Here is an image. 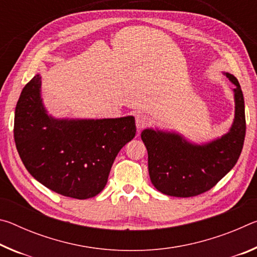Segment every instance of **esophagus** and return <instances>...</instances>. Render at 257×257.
<instances>
[{"mask_svg": "<svg viewBox=\"0 0 257 257\" xmlns=\"http://www.w3.org/2000/svg\"><path fill=\"white\" fill-rule=\"evenodd\" d=\"M151 123V119L145 113H137L136 114V127L138 130L144 129Z\"/></svg>", "mask_w": 257, "mask_h": 257, "instance_id": "34e87169", "label": "esophagus"}]
</instances>
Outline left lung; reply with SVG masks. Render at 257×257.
<instances>
[{
  "mask_svg": "<svg viewBox=\"0 0 257 257\" xmlns=\"http://www.w3.org/2000/svg\"><path fill=\"white\" fill-rule=\"evenodd\" d=\"M223 73L236 86L232 89L234 118L227 134L196 144L176 132L158 128L142 132V141L149 153L151 181L162 194L191 197L205 193L237 163L246 134L245 103L237 78Z\"/></svg>",
  "mask_w": 257,
  "mask_h": 257,
  "instance_id": "8db88e82",
  "label": "left lung"
}]
</instances>
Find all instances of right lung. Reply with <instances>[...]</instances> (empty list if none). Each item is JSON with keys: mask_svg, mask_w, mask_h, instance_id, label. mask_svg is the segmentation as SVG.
I'll list each match as a JSON object with an SVG mask.
<instances>
[{"mask_svg": "<svg viewBox=\"0 0 257 257\" xmlns=\"http://www.w3.org/2000/svg\"><path fill=\"white\" fill-rule=\"evenodd\" d=\"M41 76L24 87L15 112V142L28 172L55 193L87 199L104 189L120 150L136 135L133 115L58 119L43 103Z\"/></svg>", "mask_w": 257, "mask_h": 257, "instance_id": "1", "label": "right lung"}]
</instances>
